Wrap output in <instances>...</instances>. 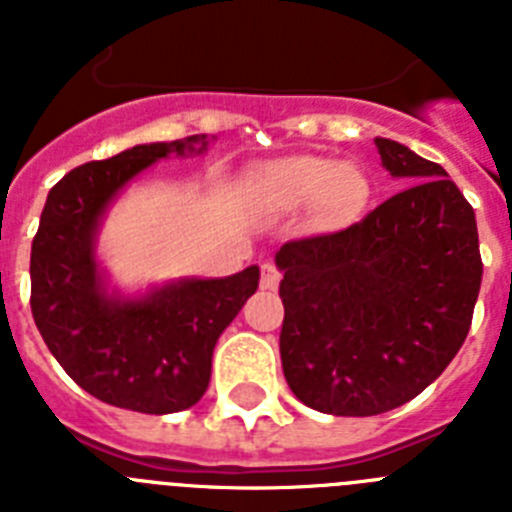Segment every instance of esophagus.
Returning <instances> with one entry per match:
<instances>
[{
	"instance_id": "obj_1",
	"label": "esophagus",
	"mask_w": 512,
	"mask_h": 512,
	"mask_svg": "<svg viewBox=\"0 0 512 512\" xmlns=\"http://www.w3.org/2000/svg\"><path fill=\"white\" fill-rule=\"evenodd\" d=\"M279 279H282V271L277 269V264H261V287L264 289H277L279 287Z\"/></svg>"
}]
</instances>
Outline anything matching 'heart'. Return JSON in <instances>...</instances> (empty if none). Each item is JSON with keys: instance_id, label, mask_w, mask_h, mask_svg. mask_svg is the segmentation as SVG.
<instances>
[{"instance_id": "b5f03b06", "label": "heart", "mask_w": 512, "mask_h": 512, "mask_svg": "<svg viewBox=\"0 0 512 512\" xmlns=\"http://www.w3.org/2000/svg\"><path fill=\"white\" fill-rule=\"evenodd\" d=\"M253 194L274 210L312 205L325 228H346L359 220L372 197V182L356 164H336L325 156H287L248 174Z\"/></svg>"}]
</instances>
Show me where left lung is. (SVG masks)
<instances>
[{
  "label": "left lung",
  "mask_w": 512,
  "mask_h": 512,
  "mask_svg": "<svg viewBox=\"0 0 512 512\" xmlns=\"http://www.w3.org/2000/svg\"><path fill=\"white\" fill-rule=\"evenodd\" d=\"M408 187L346 230L284 243L279 354L307 408L343 418L395 410L459 354L482 284L474 210L443 166L377 138Z\"/></svg>",
  "instance_id": "obj_1"
}]
</instances>
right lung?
I'll list each match as a JSON object with an SVG mask.
<instances>
[{
    "mask_svg": "<svg viewBox=\"0 0 512 512\" xmlns=\"http://www.w3.org/2000/svg\"><path fill=\"white\" fill-rule=\"evenodd\" d=\"M205 135L146 143L76 166L48 192L30 253V307L45 346L81 390L115 408L166 415L210 384L212 351L259 287V266L225 279H182L143 297L107 289L97 230L120 189L169 153H202Z\"/></svg>",
    "mask_w": 512,
    "mask_h": 512,
    "instance_id": "1",
    "label": "right lung"
}]
</instances>
